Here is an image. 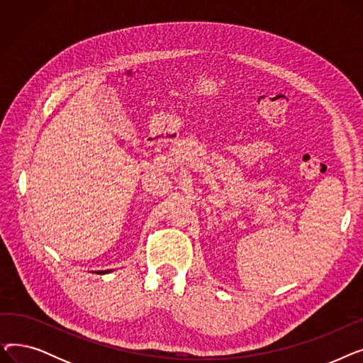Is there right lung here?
Instances as JSON below:
<instances>
[{
	"label": "right lung",
	"mask_w": 363,
	"mask_h": 363,
	"mask_svg": "<svg viewBox=\"0 0 363 363\" xmlns=\"http://www.w3.org/2000/svg\"><path fill=\"white\" fill-rule=\"evenodd\" d=\"M107 272H111V271H99L97 274H107Z\"/></svg>",
	"instance_id": "obj_1"
}]
</instances>
